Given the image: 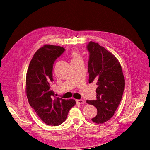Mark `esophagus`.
I'll use <instances>...</instances> for the list:
<instances>
[{
  "instance_id": "34e87169",
  "label": "esophagus",
  "mask_w": 150,
  "mask_h": 150,
  "mask_svg": "<svg viewBox=\"0 0 150 150\" xmlns=\"http://www.w3.org/2000/svg\"><path fill=\"white\" fill-rule=\"evenodd\" d=\"M76 103L80 104H84L85 103L83 99H78V100H76Z\"/></svg>"
}]
</instances>
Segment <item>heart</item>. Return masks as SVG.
I'll return each instance as SVG.
<instances>
[{
    "label": "heart",
    "instance_id": "obj_1",
    "mask_svg": "<svg viewBox=\"0 0 150 150\" xmlns=\"http://www.w3.org/2000/svg\"><path fill=\"white\" fill-rule=\"evenodd\" d=\"M70 57H71V62L75 61H77L78 59H81L79 54L76 51L72 52L71 54V55H70Z\"/></svg>",
    "mask_w": 150,
    "mask_h": 150
}]
</instances>
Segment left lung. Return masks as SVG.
Listing matches in <instances>:
<instances>
[{"label": "left lung", "instance_id": "obj_1", "mask_svg": "<svg viewBox=\"0 0 150 150\" xmlns=\"http://www.w3.org/2000/svg\"><path fill=\"white\" fill-rule=\"evenodd\" d=\"M89 52V83H96V100L86 103L97 108V115L92 121L103 123L110 120L121 101L125 79L118 60L112 53L91 41L86 46Z\"/></svg>", "mask_w": 150, "mask_h": 150}]
</instances>
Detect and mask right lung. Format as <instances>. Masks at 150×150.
Segmentation results:
<instances>
[{
	"instance_id": "right-lung-1",
	"label": "right lung",
	"mask_w": 150,
	"mask_h": 150,
	"mask_svg": "<svg viewBox=\"0 0 150 150\" xmlns=\"http://www.w3.org/2000/svg\"><path fill=\"white\" fill-rule=\"evenodd\" d=\"M64 51L62 47L44 45L34 54L27 72L26 94L29 104L47 125L62 124L76 104L74 99L56 97L51 88L53 64Z\"/></svg>"
}]
</instances>
